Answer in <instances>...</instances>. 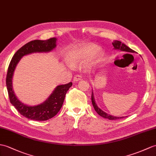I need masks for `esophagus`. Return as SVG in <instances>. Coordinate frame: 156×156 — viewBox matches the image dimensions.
I'll return each instance as SVG.
<instances>
[{"label":"esophagus","mask_w":156,"mask_h":156,"mask_svg":"<svg viewBox=\"0 0 156 156\" xmlns=\"http://www.w3.org/2000/svg\"><path fill=\"white\" fill-rule=\"evenodd\" d=\"M81 79H82V76L81 75H79V74H77V75L74 76L73 80H74V82H77V81L80 80Z\"/></svg>","instance_id":"34e87169"}]
</instances>
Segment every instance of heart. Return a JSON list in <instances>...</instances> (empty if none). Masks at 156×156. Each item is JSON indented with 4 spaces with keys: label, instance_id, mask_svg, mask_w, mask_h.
<instances>
[{
    "label": "heart",
    "instance_id": "1",
    "mask_svg": "<svg viewBox=\"0 0 156 156\" xmlns=\"http://www.w3.org/2000/svg\"><path fill=\"white\" fill-rule=\"evenodd\" d=\"M99 47L94 44H87L80 48L72 50L68 53L67 60L72 65L84 64L92 58L98 61L101 58V53L99 52Z\"/></svg>",
    "mask_w": 156,
    "mask_h": 156
}]
</instances>
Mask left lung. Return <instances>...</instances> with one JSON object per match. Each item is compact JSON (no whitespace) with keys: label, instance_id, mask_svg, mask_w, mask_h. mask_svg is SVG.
I'll return each mask as SVG.
<instances>
[{"label":"left lung","instance_id":"left-lung-1","mask_svg":"<svg viewBox=\"0 0 156 156\" xmlns=\"http://www.w3.org/2000/svg\"><path fill=\"white\" fill-rule=\"evenodd\" d=\"M112 45L114 47L115 49L117 50H120L122 51H124V52H135L134 50H133L132 49H131L130 48H129L128 46H126V44H123L120 41H115L113 42H112ZM92 105L94 108V110H96V112L100 116H102L104 118H107L111 119V120H113V119H121L124 117H115V116H112L111 115L107 114L106 113H105L104 112H103L102 110H100V108H99L97 106V105L95 102V100L94 98V94L93 92H92Z\"/></svg>","mask_w":156,"mask_h":156}]
</instances>
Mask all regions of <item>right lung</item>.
<instances>
[{"label":"right lung","instance_id":"obj_1","mask_svg":"<svg viewBox=\"0 0 156 156\" xmlns=\"http://www.w3.org/2000/svg\"><path fill=\"white\" fill-rule=\"evenodd\" d=\"M56 38H51L46 41L34 40L27 43L14 54L9 64L6 84L10 102L22 115L28 119L37 121H45L55 116L62 106L67 91L72 85V82H69L66 84L58 86L44 103L34 106H29L20 102L12 90V79L13 73L21 58L33 52L51 51L56 46Z\"/></svg>","mask_w":156,"mask_h":156}]
</instances>
